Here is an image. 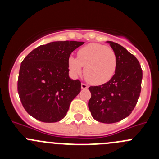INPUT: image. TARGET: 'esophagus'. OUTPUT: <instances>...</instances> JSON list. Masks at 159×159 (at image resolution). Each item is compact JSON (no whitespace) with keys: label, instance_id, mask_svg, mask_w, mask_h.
Returning <instances> with one entry per match:
<instances>
[{"label":"esophagus","instance_id":"1","mask_svg":"<svg viewBox=\"0 0 159 159\" xmlns=\"http://www.w3.org/2000/svg\"><path fill=\"white\" fill-rule=\"evenodd\" d=\"M81 89H89V86H88L86 84H84V83H82V84H81Z\"/></svg>","mask_w":159,"mask_h":159}]
</instances>
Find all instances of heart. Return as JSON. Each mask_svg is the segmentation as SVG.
Instances as JSON below:
<instances>
[{
    "label": "heart",
    "mask_w": 159,
    "mask_h": 159,
    "mask_svg": "<svg viewBox=\"0 0 159 159\" xmlns=\"http://www.w3.org/2000/svg\"><path fill=\"white\" fill-rule=\"evenodd\" d=\"M68 68L73 76L81 75L83 67L86 80L93 84H103L109 81L117 69V56L111 48L103 44L91 43L78 51V58L70 56Z\"/></svg>",
    "instance_id": "obj_1"
}]
</instances>
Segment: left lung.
Returning a JSON list of instances; mask_svg holds the SVG:
<instances>
[{
	"instance_id": "obj_1",
	"label": "left lung",
	"mask_w": 159,
	"mask_h": 159,
	"mask_svg": "<svg viewBox=\"0 0 159 159\" xmlns=\"http://www.w3.org/2000/svg\"><path fill=\"white\" fill-rule=\"evenodd\" d=\"M117 56V69L105 84L89 88L91 97L89 108L99 122L111 124L121 121L131 113L141 92L142 70L138 59L124 47L107 41Z\"/></svg>"
}]
</instances>
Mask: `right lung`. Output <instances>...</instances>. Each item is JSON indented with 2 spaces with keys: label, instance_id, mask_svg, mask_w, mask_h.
I'll return each mask as SVG.
<instances>
[{
  "label": "right lung",
  "instance_id": "add662e5",
  "mask_svg": "<svg viewBox=\"0 0 159 159\" xmlns=\"http://www.w3.org/2000/svg\"><path fill=\"white\" fill-rule=\"evenodd\" d=\"M83 41H53L30 51L19 70L17 91L23 107L43 122L63 119L71 101L81 91V81L69 77L68 61Z\"/></svg>",
  "mask_w": 159,
  "mask_h": 159
}]
</instances>
